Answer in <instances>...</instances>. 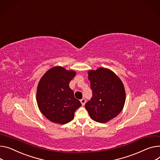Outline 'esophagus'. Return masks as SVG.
I'll return each mask as SVG.
<instances>
[{
	"label": "esophagus",
	"mask_w": 160,
	"mask_h": 160,
	"mask_svg": "<svg viewBox=\"0 0 160 160\" xmlns=\"http://www.w3.org/2000/svg\"><path fill=\"white\" fill-rule=\"evenodd\" d=\"M80 102H81L82 105H84L85 103H86V99H85V98H82V99L80 100Z\"/></svg>",
	"instance_id": "esophagus-1"
}]
</instances>
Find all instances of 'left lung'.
<instances>
[{"mask_svg":"<svg viewBox=\"0 0 160 160\" xmlns=\"http://www.w3.org/2000/svg\"><path fill=\"white\" fill-rule=\"evenodd\" d=\"M92 98L85 104L91 118L105 123L114 118L123 109L125 92L120 79L109 69L100 68L88 72Z\"/></svg>","mask_w":160,"mask_h":160,"instance_id":"obj_1","label":"left lung"}]
</instances>
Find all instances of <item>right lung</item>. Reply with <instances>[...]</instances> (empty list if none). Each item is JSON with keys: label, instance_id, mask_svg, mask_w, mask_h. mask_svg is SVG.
Returning a JSON list of instances; mask_svg holds the SVG:
<instances>
[{"label": "right lung", "instance_id": "obj_1", "mask_svg": "<svg viewBox=\"0 0 160 160\" xmlns=\"http://www.w3.org/2000/svg\"><path fill=\"white\" fill-rule=\"evenodd\" d=\"M75 74L73 71L55 67L48 71L39 82L37 92L38 106L41 112L53 123L69 122L74 118V112L82 106L69 86Z\"/></svg>", "mask_w": 160, "mask_h": 160}]
</instances>
